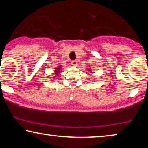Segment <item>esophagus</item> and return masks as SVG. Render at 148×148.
<instances>
[{
  "label": "esophagus",
  "instance_id": "obj_1",
  "mask_svg": "<svg viewBox=\"0 0 148 148\" xmlns=\"http://www.w3.org/2000/svg\"><path fill=\"white\" fill-rule=\"evenodd\" d=\"M71 64L73 65V66H76V65L77 64V61H76V60H73V61H71Z\"/></svg>",
  "mask_w": 148,
  "mask_h": 148
}]
</instances>
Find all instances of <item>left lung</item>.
<instances>
[{
	"mask_svg": "<svg viewBox=\"0 0 148 148\" xmlns=\"http://www.w3.org/2000/svg\"><path fill=\"white\" fill-rule=\"evenodd\" d=\"M91 71V69H87V71Z\"/></svg>",
	"mask_w": 148,
	"mask_h": 148,
	"instance_id": "left-lung-1",
	"label": "left lung"
}]
</instances>
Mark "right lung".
Returning a JSON list of instances; mask_svg holds the SVG:
<instances>
[{
  "label": "right lung",
  "mask_w": 148,
  "mask_h": 148,
  "mask_svg": "<svg viewBox=\"0 0 148 148\" xmlns=\"http://www.w3.org/2000/svg\"><path fill=\"white\" fill-rule=\"evenodd\" d=\"M61 72V66H58L57 68L56 69V71H55V74H56V76H59V74ZM54 78V77H53ZM55 78H57V77H55Z\"/></svg>",
  "instance_id": "obj_1"
}]
</instances>
